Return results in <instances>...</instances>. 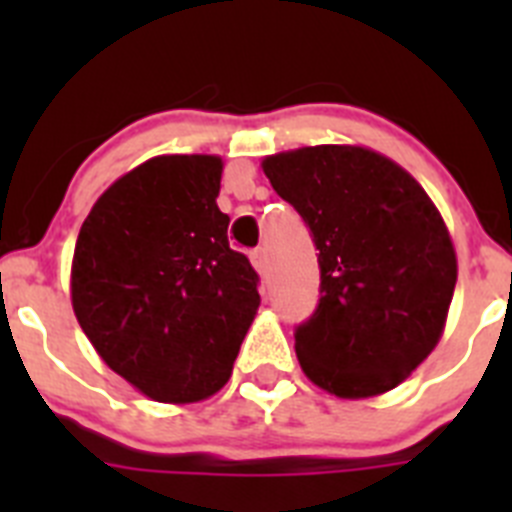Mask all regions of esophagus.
<instances>
[{
  "mask_svg": "<svg viewBox=\"0 0 512 512\" xmlns=\"http://www.w3.org/2000/svg\"><path fill=\"white\" fill-rule=\"evenodd\" d=\"M251 264L259 274H266V271H269V253H266V248H253Z\"/></svg>",
  "mask_w": 512,
  "mask_h": 512,
  "instance_id": "esophagus-1",
  "label": "esophagus"
}]
</instances>
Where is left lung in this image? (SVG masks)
Here are the masks:
<instances>
[{
	"mask_svg": "<svg viewBox=\"0 0 512 512\" xmlns=\"http://www.w3.org/2000/svg\"><path fill=\"white\" fill-rule=\"evenodd\" d=\"M264 174L318 248L320 300L295 328L302 372L338 397L397 387L436 348L456 287L431 197L395 161L356 146L277 153Z\"/></svg>",
	"mask_w": 512,
	"mask_h": 512,
	"instance_id": "obj_1",
	"label": "left lung"
}]
</instances>
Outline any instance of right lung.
Wrapping results in <instances>:
<instances>
[{
	"mask_svg": "<svg viewBox=\"0 0 512 512\" xmlns=\"http://www.w3.org/2000/svg\"><path fill=\"white\" fill-rule=\"evenodd\" d=\"M223 161L158 156L117 179L79 230L76 320L112 372L158 402L215 395L233 372L259 274L228 243Z\"/></svg>",
	"mask_w": 512,
	"mask_h": 512,
	"instance_id": "obj_1",
	"label": "right lung"
}]
</instances>
